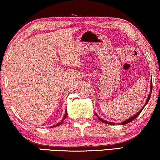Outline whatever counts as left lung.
I'll list each match as a JSON object with an SVG mask.
<instances>
[{
  "label": "left lung",
  "instance_id": "1",
  "mask_svg": "<svg viewBox=\"0 0 160 160\" xmlns=\"http://www.w3.org/2000/svg\"><path fill=\"white\" fill-rule=\"evenodd\" d=\"M152 81H151V87H150V94H149V97H148V98H147V102H146V103H145V105H143V107L142 108V110H141L139 112H138L137 113H136V114L135 115H133V117H131V118H129V119H128V120H125V121H123L122 122H121V124L122 125H125V124H127V123H128V122H132L133 121V120L136 118V117L138 116V115L140 114L141 112H142V111L143 110V109L144 108V107L146 106V105H147V104L148 103V102H149V99H150V97H151V94H152ZM96 115L97 116V118H98V119L100 120L101 122H104V123H106V124H110V125H114V123H113V122H108V121H106V120H103V119H102L101 118H99L98 115H97V114H96Z\"/></svg>",
  "mask_w": 160,
  "mask_h": 160
}]
</instances>
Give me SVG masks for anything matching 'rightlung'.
I'll return each mask as SVG.
<instances>
[{"label": "right lung", "instance_id": "add662e5", "mask_svg": "<svg viewBox=\"0 0 160 160\" xmlns=\"http://www.w3.org/2000/svg\"><path fill=\"white\" fill-rule=\"evenodd\" d=\"M66 116H67V112H66V114H65V115H64V117H63V120H61V122H58V124H56V125H55V126H52V127H51V128H52V127H55V126H60V125H61L62 123H63V120H64L65 119H66Z\"/></svg>", "mask_w": 160, "mask_h": 160}]
</instances>
